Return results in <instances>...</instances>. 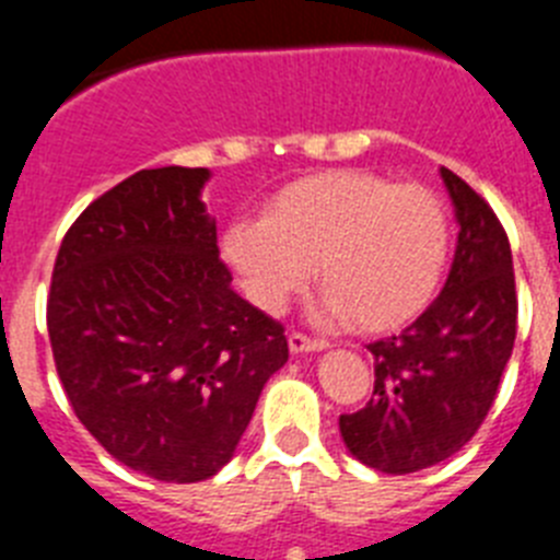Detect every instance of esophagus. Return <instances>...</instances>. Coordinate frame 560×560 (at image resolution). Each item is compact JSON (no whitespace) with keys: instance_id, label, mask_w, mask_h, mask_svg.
Returning a JSON list of instances; mask_svg holds the SVG:
<instances>
[{"instance_id":"esophagus-1","label":"esophagus","mask_w":560,"mask_h":560,"mask_svg":"<svg viewBox=\"0 0 560 560\" xmlns=\"http://www.w3.org/2000/svg\"><path fill=\"white\" fill-rule=\"evenodd\" d=\"M289 348H291V353H319V350L328 348V341L311 339V336H305V334H291Z\"/></svg>"}]
</instances>
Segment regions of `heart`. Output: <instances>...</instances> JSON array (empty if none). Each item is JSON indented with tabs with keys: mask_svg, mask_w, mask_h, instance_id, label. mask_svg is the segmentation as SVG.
<instances>
[{
	"mask_svg": "<svg viewBox=\"0 0 560 560\" xmlns=\"http://www.w3.org/2000/svg\"><path fill=\"white\" fill-rule=\"evenodd\" d=\"M221 246L257 308L283 311L314 266L328 319L350 316L364 334H387L418 319L438 296L452 224L429 187L341 167L277 190L260 221L226 226Z\"/></svg>",
	"mask_w": 560,
	"mask_h": 560,
	"instance_id": "obj_1",
	"label": "heart"
}]
</instances>
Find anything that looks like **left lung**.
Wrapping results in <instances>:
<instances>
[{"label":"left lung","mask_w":560,"mask_h":560,"mask_svg":"<svg viewBox=\"0 0 560 560\" xmlns=\"http://www.w3.org/2000/svg\"><path fill=\"white\" fill-rule=\"evenodd\" d=\"M459 235L440 296L398 336L368 345L375 389L339 432L359 463L415 474L457 454L482 427L516 341L508 235L479 192L440 167Z\"/></svg>","instance_id":"8db88e82"}]
</instances>
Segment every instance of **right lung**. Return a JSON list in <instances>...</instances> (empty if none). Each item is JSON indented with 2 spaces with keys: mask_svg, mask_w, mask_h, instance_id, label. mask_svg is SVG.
Instances as JSON below:
<instances>
[{
  "mask_svg": "<svg viewBox=\"0 0 560 560\" xmlns=\"http://www.w3.org/2000/svg\"><path fill=\"white\" fill-rule=\"evenodd\" d=\"M207 179L153 167L103 192L63 235L49 285V345L78 420L160 482L215 477L289 361L283 325L232 289Z\"/></svg>",
  "mask_w": 560,
  "mask_h": 560,
  "instance_id": "add662e5",
  "label": "right lung"
}]
</instances>
